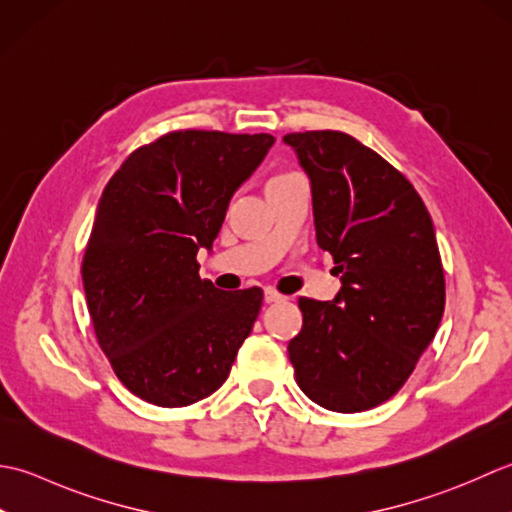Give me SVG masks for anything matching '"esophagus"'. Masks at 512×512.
Returning a JSON list of instances; mask_svg holds the SVG:
<instances>
[{"mask_svg":"<svg viewBox=\"0 0 512 512\" xmlns=\"http://www.w3.org/2000/svg\"><path fill=\"white\" fill-rule=\"evenodd\" d=\"M280 300H285L283 294H278L276 289H265V302H280Z\"/></svg>","mask_w":512,"mask_h":512,"instance_id":"1","label":"esophagus"}]
</instances>
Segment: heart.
<instances>
[{
  "mask_svg": "<svg viewBox=\"0 0 512 512\" xmlns=\"http://www.w3.org/2000/svg\"><path fill=\"white\" fill-rule=\"evenodd\" d=\"M296 174H278V176H274V179H271L269 183H274V181H287V179H294Z\"/></svg>",
  "mask_w": 512,
  "mask_h": 512,
  "instance_id": "1",
  "label": "heart"
}]
</instances>
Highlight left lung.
Masks as SVG:
<instances>
[{"label": "left lung", "instance_id": "obj_1", "mask_svg": "<svg viewBox=\"0 0 512 512\" xmlns=\"http://www.w3.org/2000/svg\"><path fill=\"white\" fill-rule=\"evenodd\" d=\"M305 170L318 245L333 256V300L300 298L289 342L296 382L338 413L387 402L409 380L444 314V269L431 214L404 176L349 134L283 139Z\"/></svg>", "mask_w": 512, "mask_h": 512}]
</instances>
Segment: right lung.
<instances>
[{
  "label": "right lung",
  "instance_id": "right-lung-1",
  "mask_svg": "<svg viewBox=\"0 0 512 512\" xmlns=\"http://www.w3.org/2000/svg\"><path fill=\"white\" fill-rule=\"evenodd\" d=\"M271 134L170 132L114 172L97 205L81 278L99 347L117 378L156 406H187L227 380L263 305L258 287L198 276L234 192Z\"/></svg>",
  "mask_w": 512,
  "mask_h": 512
}]
</instances>
